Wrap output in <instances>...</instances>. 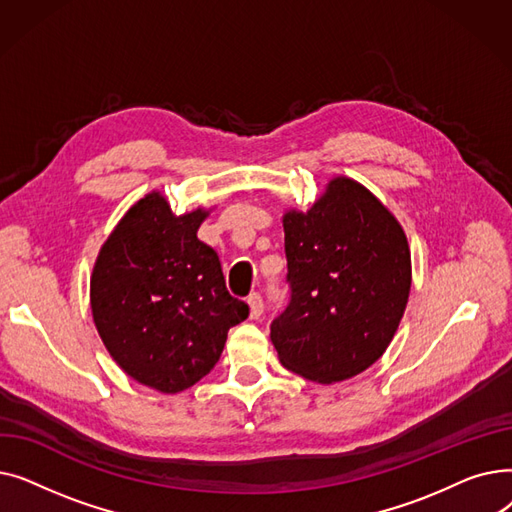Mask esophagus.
I'll use <instances>...</instances> for the list:
<instances>
[{
	"label": "esophagus",
	"instance_id": "1",
	"mask_svg": "<svg viewBox=\"0 0 512 512\" xmlns=\"http://www.w3.org/2000/svg\"><path fill=\"white\" fill-rule=\"evenodd\" d=\"M247 303H249V309H251V311H249L251 319H259V317H261V313H263V299H261V294H259V292L249 294Z\"/></svg>",
	"mask_w": 512,
	"mask_h": 512
}]
</instances>
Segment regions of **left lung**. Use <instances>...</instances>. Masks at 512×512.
Returning <instances> with one entry per match:
<instances>
[{"label": "left lung", "mask_w": 512, "mask_h": 512, "mask_svg": "<svg viewBox=\"0 0 512 512\" xmlns=\"http://www.w3.org/2000/svg\"><path fill=\"white\" fill-rule=\"evenodd\" d=\"M290 301L272 321L280 363L319 384L359 375L398 330L411 290V251L394 215L338 176L309 211L284 213Z\"/></svg>", "instance_id": "left-lung-1"}]
</instances>
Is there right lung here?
<instances>
[{
  "label": "right lung",
  "mask_w": 512,
  "mask_h": 512,
  "mask_svg": "<svg viewBox=\"0 0 512 512\" xmlns=\"http://www.w3.org/2000/svg\"><path fill=\"white\" fill-rule=\"evenodd\" d=\"M205 209L174 215L166 197L134 203L103 242L91 311L112 359L143 386L176 394L220 361L249 305L226 288L222 265L197 238Z\"/></svg>",
  "instance_id": "right-lung-1"
}]
</instances>
